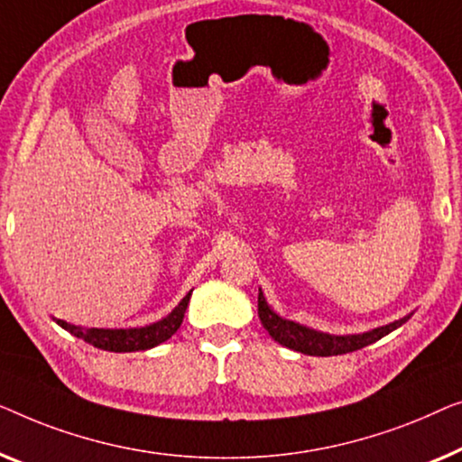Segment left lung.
I'll return each mask as SVG.
<instances>
[{"mask_svg": "<svg viewBox=\"0 0 462 462\" xmlns=\"http://www.w3.org/2000/svg\"><path fill=\"white\" fill-rule=\"evenodd\" d=\"M257 311H259V320H262L263 328L268 330L270 337L274 341L281 343V346L295 349V352H301L305 356H341V354H349L356 352V349H362L370 346V343L379 341L381 337H385L392 333V330L400 328L402 324L408 322L411 314L400 318V320L389 322L385 327L366 330V333L360 335H328V333H320V330L308 328L303 324H297L293 320H284L276 314L274 310L270 308L268 301L259 289L257 295Z\"/></svg>", "mask_w": 462, "mask_h": 462, "instance_id": "left-lung-1", "label": "left lung"}]
</instances>
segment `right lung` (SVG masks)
<instances>
[{
	"label": "right lung",
	"mask_w": 462,
	"mask_h": 462,
	"mask_svg": "<svg viewBox=\"0 0 462 462\" xmlns=\"http://www.w3.org/2000/svg\"><path fill=\"white\" fill-rule=\"evenodd\" d=\"M190 295L192 291L175 305V310L169 316H165L163 320L140 328H81L64 320L56 322L60 324L64 330H69L70 335L79 337V339L88 341L89 346L104 349V352H144V349L157 347L159 343L167 341L169 337L180 328L181 320H184L188 301H190Z\"/></svg>",
	"instance_id": "1"
}]
</instances>
